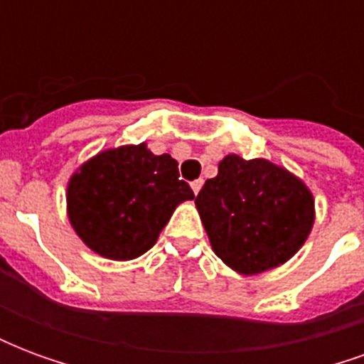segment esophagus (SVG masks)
<instances>
[{
	"mask_svg": "<svg viewBox=\"0 0 364 364\" xmlns=\"http://www.w3.org/2000/svg\"><path fill=\"white\" fill-rule=\"evenodd\" d=\"M191 189H193V193H195V195H198V193H200V189H203V179H197V181L191 183Z\"/></svg>",
	"mask_w": 364,
	"mask_h": 364,
	"instance_id": "1",
	"label": "esophagus"
}]
</instances>
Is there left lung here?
<instances>
[{
  "label": "left lung",
  "instance_id": "left-lung-1",
  "mask_svg": "<svg viewBox=\"0 0 364 364\" xmlns=\"http://www.w3.org/2000/svg\"><path fill=\"white\" fill-rule=\"evenodd\" d=\"M213 252L245 277L281 267L316 220L312 191L287 167L228 154L195 198Z\"/></svg>",
  "mask_w": 364,
  "mask_h": 364
}]
</instances>
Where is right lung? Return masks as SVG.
I'll return each instance as SVG.
<instances>
[{
	"label": "right lung",
	"instance_id": "right-lung-1",
	"mask_svg": "<svg viewBox=\"0 0 364 364\" xmlns=\"http://www.w3.org/2000/svg\"><path fill=\"white\" fill-rule=\"evenodd\" d=\"M193 198L169 154L127 144L101 150L70 175L66 213L91 252L130 261L154 247L175 208Z\"/></svg>",
	"mask_w": 364,
	"mask_h": 364
}]
</instances>
